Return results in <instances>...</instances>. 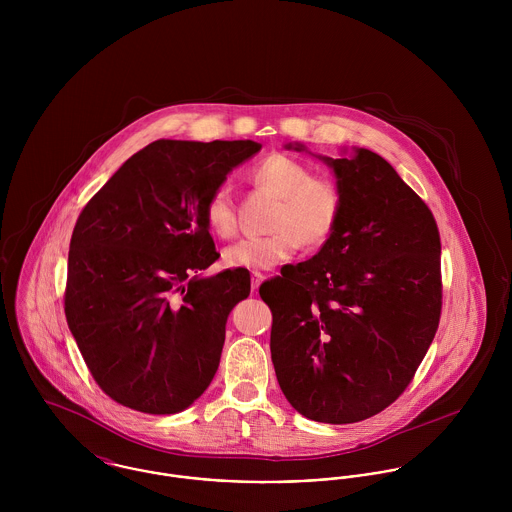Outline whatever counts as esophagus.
I'll use <instances>...</instances> for the list:
<instances>
[{"mask_svg": "<svg viewBox=\"0 0 512 512\" xmlns=\"http://www.w3.org/2000/svg\"><path fill=\"white\" fill-rule=\"evenodd\" d=\"M264 278H266V276L260 274V272H254V274H252V292H256V290L260 288V284L264 282Z\"/></svg>", "mask_w": 512, "mask_h": 512, "instance_id": "1", "label": "esophagus"}]
</instances>
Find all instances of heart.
<instances>
[{
    "instance_id": "obj_1",
    "label": "heart",
    "mask_w": 512,
    "mask_h": 512,
    "mask_svg": "<svg viewBox=\"0 0 512 512\" xmlns=\"http://www.w3.org/2000/svg\"><path fill=\"white\" fill-rule=\"evenodd\" d=\"M311 173L307 163L286 153H270L252 165V183L278 197L268 220L272 232L228 246L222 252L226 266L254 272L272 270L292 258L297 244L313 250L333 236L343 213L341 187L333 177ZM205 222L222 240L236 234L238 217L230 187L220 185L209 195Z\"/></svg>"
}]
</instances>
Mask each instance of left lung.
<instances>
[{"instance_id": "1", "label": "left lung", "mask_w": 512, "mask_h": 512, "mask_svg": "<svg viewBox=\"0 0 512 512\" xmlns=\"http://www.w3.org/2000/svg\"><path fill=\"white\" fill-rule=\"evenodd\" d=\"M321 159L343 193L337 230L260 297L288 402L309 420L353 424L406 390L436 337L441 244L428 205L378 153Z\"/></svg>"}]
</instances>
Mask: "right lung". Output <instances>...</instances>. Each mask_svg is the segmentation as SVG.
Segmentation results:
<instances>
[{
    "label": "right lung",
    "instance_id": "add662e5",
    "mask_svg": "<svg viewBox=\"0 0 512 512\" xmlns=\"http://www.w3.org/2000/svg\"><path fill=\"white\" fill-rule=\"evenodd\" d=\"M252 140H157L134 153L74 224L65 315L96 384L144 414H177L211 384L248 270L203 278L219 252L205 203Z\"/></svg>",
    "mask_w": 512,
    "mask_h": 512
}]
</instances>
